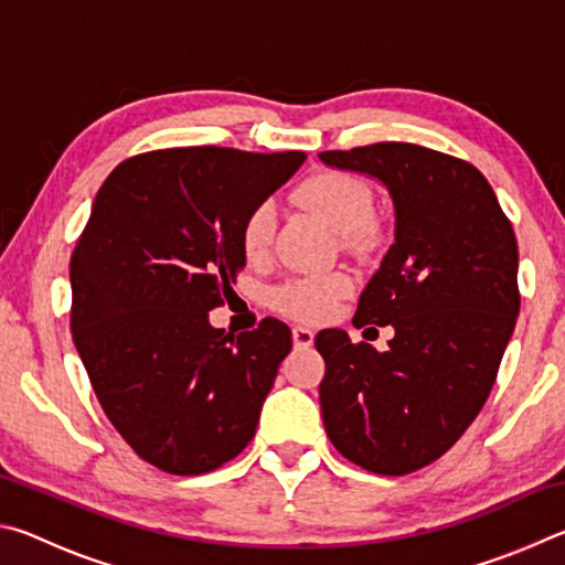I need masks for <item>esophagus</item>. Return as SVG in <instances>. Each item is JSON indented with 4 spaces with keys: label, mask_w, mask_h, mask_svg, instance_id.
I'll return each mask as SVG.
<instances>
[{
    "label": "esophagus",
    "mask_w": 565,
    "mask_h": 565,
    "mask_svg": "<svg viewBox=\"0 0 565 565\" xmlns=\"http://www.w3.org/2000/svg\"><path fill=\"white\" fill-rule=\"evenodd\" d=\"M291 339H294V347L296 349H309L313 343V331L306 329V327H294L291 329Z\"/></svg>",
    "instance_id": "esophagus-1"
}]
</instances>
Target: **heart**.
<instances>
[{
    "label": "heart",
    "mask_w": 565,
    "mask_h": 565,
    "mask_svg": "<svg viewBox=\"0 0 565 565\" xmlns=\"http://www.w3.org/2000/svg\"><path fill=\"white\" fill-rule=\"evenodd\" d=\"M296 202L317 214L323 224L343 236L351 252L363 254L379 244L374 216V196L361 179L341 171H321L296 189ZM276 228V209L271 202L256 204L242 224V252L248 262H262L269 256ZM349 274H327L291 279L274 291V306L294 319L319 321L329 317L333 306L351 291Z\"/></svg>",
    "instance_id": "heart-1"
}]
</instances>
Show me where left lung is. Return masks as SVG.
Masks as SVG:
<instances>
[{"label":"left lung","mask_w":565,"mask_h":565,"mask_svg":"<svg viewBox=\"0 0 565 565\" xmlns=\"http://www.w3.org/2000/svg\"><path fill=\"white\" fill-rule=\"evenodd\" d=\"M323 164L379 181L394 244L353 323L391 327L386 351L317 333L331 444L366 471L404 476L444 456L489 398L519 319V244L486 177L441 151L384 141L323 151Z\"/></svg>","instance_id":"1"}]
</instances>
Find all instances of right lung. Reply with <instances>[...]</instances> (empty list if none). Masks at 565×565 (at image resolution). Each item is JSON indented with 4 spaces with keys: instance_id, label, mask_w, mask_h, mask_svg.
<instances>
[{
    "instance_id": "obj_1",
    "label": "right lung",
    "mask_w": 565,
    "mask_h": 565,
    "mask_svg": "<svg viewBox=\"0 0 565 565\" xmlns=\"http://www.w3.org/2000/svg\"><path fill=\"white\" fill-rule=\"evenodd\" d=\"M306 154L218 147L127 159L74 248L72 337L104 414L145 461L199 476L252 441L291 329L224 337L209 311L246 266L242 224Z\"/></svg>"
}]
</instances>
